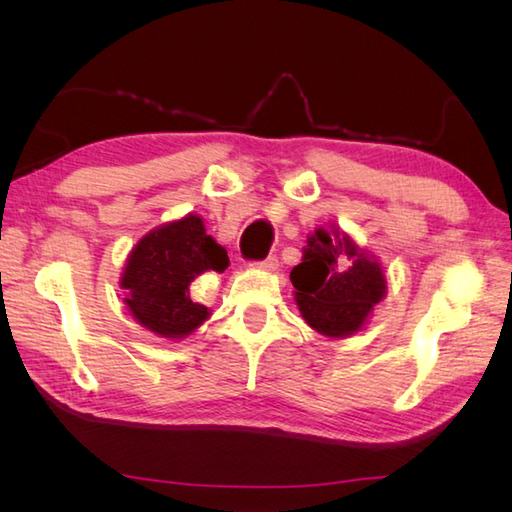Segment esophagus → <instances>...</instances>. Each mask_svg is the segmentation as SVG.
<instances>
[{"label": "esophagus", "mask_w": 512, "mask_h": 512, "mask_svg": "<svg viewBox=\"0 0 512 512\" xmlns=\"http://www.w3.org/2000/svg\"><path fill=\"white\" fill-rule=\"evenodd\" d=\"M255 268H262V270H277L279 266V259L275 255H270L266 259H262V262H253Z\"/></svg>", "instance_id": "34e87169"}]
</instances>
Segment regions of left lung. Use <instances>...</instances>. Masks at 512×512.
Returning a JSON list of instances; mask_svg holds the SVG:
<instances>
[{
	"instance_id": "8db88e82",
	"label": "left lung",
	"mask_w": 512,
	"mask_h": 512,
	"mask_svg": "<svg viewBox=\"0 0 512 512\" xmlns=\"http://www.w3.org/2000/svg\"><path fill=\"white\" fill-rule=\"evenodd\" d=\"M290 281L303 319L325 336L356 332L385 295V275L374 259L347 235L323 228L308 237L306 255L292 268Z\"/></svg>"
}]
</instances>
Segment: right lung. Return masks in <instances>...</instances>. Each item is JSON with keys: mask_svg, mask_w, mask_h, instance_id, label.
<instances>
[{"mask_svg": "<svg viewBox=\"0 0 512 512\" xmlns=\"http://www.w3.org/2000/svg\"><path fill=\"white\" fill-rule=\"evenodd\" d=\"M226 268V250L206 235L198 215H187L136 244L121 277L125 303L143 328L182 339L209 319V310L189 297L191 281L206 270L224 273Z\"/></svg>", "mask_w": 512, "mask_h": 512, "instance_id": "1", "label": "right lung"}]
</instances>
